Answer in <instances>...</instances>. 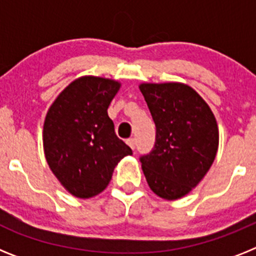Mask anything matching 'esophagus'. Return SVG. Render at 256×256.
<instances>
[{"mask_svg": "<svg viewBox=\"0 0 256 256\" xmlns=\"http://www.w3.org/2000/svg\"><path fill=\"white\" fill-rule=\"evenodd\" d=\"M126 144H128V146H130L132 150H134V148H136V140L134 138L126 140Z\"/></svg>", "mask_w": 256, "mask_h": 256, "instance_id": "1", "label": "esophagus"}]
</instances>
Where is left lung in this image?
<instances>
[{
  "label": "left lung",
  "mask_w": 256,
  "mask_h": 256,
  "mask_svg": "<svg viewBox=\"0 0 256 256\" xmlns=\"http://www.w3.org/2000/svg\"><path fill=\"white\" fill-rule=\"evenodd\" d=\"M156 126L155 148L141 158L151 191L165 200L186 196L202 180L219 146L216 116L206 101L180 82L141 83Z\"/></svg>",
  "instance_id": "8db88e82"
}]
</instances>
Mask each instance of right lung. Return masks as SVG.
Returning a JSON list of instances; mask_svg holds the SVG:
<instances>
[{
	"instance_id": "obj_1",
	"label": "right lung",
	"mask_w": 256,
	"mask_h": 256,
	"mask_svg": "<svg viewBox=\"0 0 256 256\" xmlns=\"http://www.w3.org/2000/svg\"><path fill=\"white\" fill-rule=\"evenodd\" d=\"M120 86L102 76H79L60 92L46 114V162L61 186L78 198L102 192L118 162L132 155L108 115Z\"/></svg>"
}]
</instances>
